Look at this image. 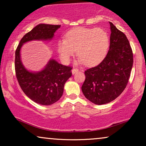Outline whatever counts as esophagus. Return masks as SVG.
<instances>
[{"label":"esophagus","mask_w":146,"mask_h":146,"mask_svg":"<svg viewBox=\"0 0 146 146\" xmlns=\"http://www.w3.org/2000/svg\"><path fill=\"white\" fill-rule=\"evenodd\" d=\"M78 72V69H76V68H73L72 70V74H74L76 72Z\"/></svg>","instance_id":"34e87169"}]
</instances>
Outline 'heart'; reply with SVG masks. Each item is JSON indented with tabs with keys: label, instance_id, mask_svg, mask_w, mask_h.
I'll list each match as a JSON object with an SVG mask.
<instances>
[{
	"label": "heart",
	"instance_id": "b5f03b06",
	"mask_svg": "<svg viewBox=\"0 0 146 146\" xmlns=\"http://www.w3.org/2000/svg\"><path fill=\"white\" fill-rule=\"evenodd\" d=\"M109 36L101 29L79 27L68 32L66 39L58 42V52L64 63L70 60L76 50V64L94 66L104 58L108 49Z\"/></svg>",
	"mask_w": 146,
	"mask_h": 146
}]
</instances>
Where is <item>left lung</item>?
Segmentation results:
<instances>
[{
    "label": "left lung",
    "mask_w": 146,
    "mask_h": 146,
    "mask_svg": "<svg viewBox=\"0 0 146 146\" xmlns=\"http://www.w3.org/2000/svg\"><path fill=\"white\" fill-rule=\"evenodd\" d=\"M109 50L96 66L85 71L82 91L95 104L111 102L122 93L128 82L133 66V53L126 36L112 23Z\"/></svg>",
    "instance_id": "obj_1"
}]
</instances>
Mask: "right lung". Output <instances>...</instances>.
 Here are the masks:
<instances>
[{
    "label": "right lung",
    "instance_id": "add662e5",
    "mask_svg": "<svg viewBox=\"0 0 146 146\" xmlns=\"http://www.w3.org/2000/svg\"><path fill=\"white\" fill-rule=\"evenodd\" d=\"M60 27L39 24L24 36L15 52V72L20 86L30 99L40 105H52L59 100L66 82L72 76V68L50 59L40 71H30L22 62L21 50L28 42L52 40L55 32Z\"/></svg>",
    "mask_w": 146,
    "mask_h": 146
}]
</instances>
